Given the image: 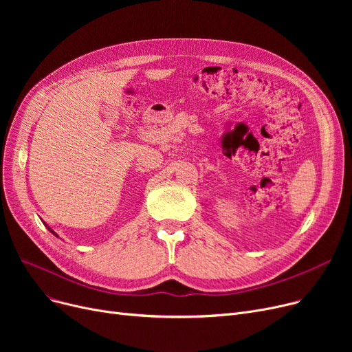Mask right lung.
Wrapping results in <instances>:
<instances>
[{"label": "right lung", "mask_w": 352, "mask_h": 352, "mask_svg": "<svg viewBox=\"0 0 352 352\" xmlns=\"http://www.w3.org/2000/svg\"><path fill=\"white\" fill-rule=\"evenodd\" d=\"M43 223H44V221H43ZM44 226H45V227H47V228H48V231H50V232H51V234H54V235H55V236H58V234H57V232H55V231H54V230H51V228H50V227H48V226H47V224H45V223H44Z\"/></svg>", "instance_id": "1"}]
</instances>
